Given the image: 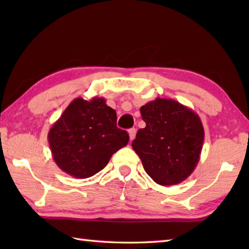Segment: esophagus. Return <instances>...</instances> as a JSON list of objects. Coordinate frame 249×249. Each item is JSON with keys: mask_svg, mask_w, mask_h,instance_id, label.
<instances>
[{"mask_svg": "<svg viewBox=\"0 0 249 249\" xmlns=\"http://www.w3.org/2000/svg\"><path fill=\"white\" fill-rule=\"evenodd\" d=\"M128 134H129V138L130 141H133L135 138V135H136V128H130L128 130Z\"/></svg>", "mask_w": 249, "mask_h": 249, "instance_id": "1", "label": "esophagus"}]
</instances>
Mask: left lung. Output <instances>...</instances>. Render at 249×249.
Returning a JSON list of instances; mask_svg holds the SVG:
<instances>
[{
    "label": "left lung",
    "mask_w": 249,
    "mask_h": 249,
    "mask_svg": "<svg viewBox=\"0 0 249 249\" xmlns=\"http://www.w3.org/2000/svg\"><path fill=\"white\" fill-rule=\"evenodd\" d=\"M145 128L138 129L132 147L156 183L174 185L195 171L204 142L199 115L171 99L157 98L141 107Z\"/></svg>",
    "instance_id": "1"
}]
</instances>
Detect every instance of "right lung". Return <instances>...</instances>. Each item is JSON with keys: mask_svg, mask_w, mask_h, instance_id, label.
Segmentation results:
<instances>
[{"mask_svg": "<svg viewBox=\"0 0 249 249\" xmlns=\"http://www.w3.org/2000/svg\"><path fill=\"white\" fill-rule=\"evenodd\" d=\"M116 120V112L105 99H74L48 133L56 165L79 179L98 174L129 141L126 130L117 128Z\"/></svg>", "mask_w": 249, "mask_h": 249, "instance_id": "right-lung-1", "label": "right lung"}]
</instances>
